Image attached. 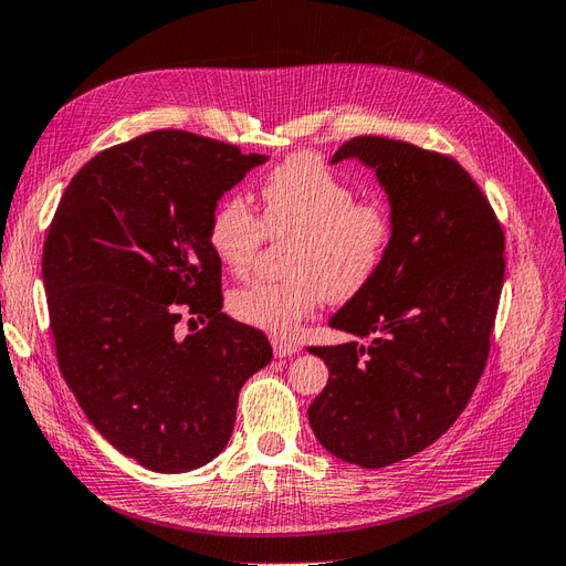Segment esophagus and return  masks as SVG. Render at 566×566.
<instances>
[{
	"mask_svg": "<svg viewBox=\"0 0 566 566\" xmlns=\"http://www.w3.org/2000/svg\"><path fill=\"white\" fill-rule=\"evenodd\" d=\"M272 350H275L277 357H289V355H296L301 348H298L296 343H291V340L275 338V340H272Z\"/></svg>",
	"mask_w": 566,
	"mask_h": 566,
	"instance_id": "1",
	"label": "esophagus"
}]
</instances>
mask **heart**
Segmentation results:
<instances>
[{
  "instance_id": "b5f03b06",
  "label": "heart",
  "mask_w": 566,
  "mask_h": 566,
  "mask_svg": "<svg viewBox=\"0 0 566 566\" xmlns=\"http://www.w3.org/2000/svg\"><path fill=\"white\" fill-rule=\"evenodd\" d=\"M263 221L247 199L226 197L211 213L209 247L226 270L242 275L265 234L294 237L284 282H251L230 294V313L275 336H294L298 324L326 301H345L378 272L392 237L390 211L357 202L355 190L307 155L286 159L261 188Z\"/></svg>"
}]
</instances>
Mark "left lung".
I'll return each instance as SVG.
<instances>
[{"instance_id":"obj_1","label":"left lung","mask_w":566,"mask_h":566,"mask_svg":"<svg viewBox=\"0 0 566 566\" xmlns=\"http://www.w3.org/2000/svg\"><path fill=\"white\" fill-rule=\"evenodd\" d=\"M345 159L376 174L392 237L374 280L329 319L353 340L307 348L329 367L307 421L336 459L386 468L444 434L475 390L501 298L505 240L489 199L451 157L359 136L329 164Z\"/></svg>"}]
</instances>
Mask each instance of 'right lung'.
<instances>
[{
  "label": "right lung",
  "instance_id": "add662e5",
  "mask_svg": "<svg viewBox=\"0 0 566 566\" xmlns=\"http://www.w3.org/2000/svg\"><path fill=\"white\" fill-rule=\"evenodd\" d=\"M263 161L153 132L86 161L51 221L42 280L61 374L91 426L153 472L213 461L247 378L272 359L259 329L221 313L209 247L218 199ZM184 314L208 326L180 339Z\"/></svg>",
  "mask_w": 566,
  "mask_h": 566
}]
</instances>
